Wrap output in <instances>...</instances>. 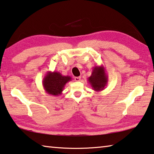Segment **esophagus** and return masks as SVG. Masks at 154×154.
I'll return each mask as SVG.
<instances>
[{
	"label": "esophagus",
	"mask_w": 154,
	"mask_h": 154,
	"mask_svg": "<svg viewBox=\"0 0 154 154\" xmlns=\"http://www.w3.org/2000/svg\"><path fill=\"white\" fill-rule=\"evenodd\" d=\"M75 80L76 81V82H79V81L81 80V77H75Z\"/></svg>",
	"instance_id": "obj_1"
}]
</instances>
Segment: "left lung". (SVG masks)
Here are the masks:
<instances>
[{"label":"left lung","mask_w":154,"mask_h":154,"mask_svg":"<svg viewBox=\"0 0 154 154\" xmlns=\"http://www.w3.org/2000/svg\"><path fill=\"white\" fill-rule=\"evenodd\" d=\"M88 80L93 90L96 92L103 90L108 83V75L105 67L103 65L94 66L92 75Z\"/></svg>","instance_id":"1"}]
</instances>
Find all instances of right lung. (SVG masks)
<instances>
[{
  "instance_id": "right-lung-1",
  "label": "right lung",
  "mask_w": 154,
  "mask_h": 154,
  "mask_svg": "<svg viewBox=\"0 0 154 154\" xmlns=\"http://www.w3.org/2000/svg\"><path fill=\"white\" fill-rule=\"evenodd\" d=\"M70 76H64L60 72L48 71L43 79V86L45 92L52 96H60L65 85L71 82Z\"/></svg>"
}]
</instances>
